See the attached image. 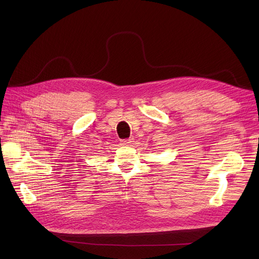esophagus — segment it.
<instances>
[{
  "instance_id": "esophagus-1",
  "label": "esophagus",
  "mask_w": 259,
  "mask_h": 259,
  "mask_svg": "<svg viewBox=\"0 0 259 259\" xmlns=\"http://www.w3.org/2000/svg\"><path fill=\"white\" fill-rule=\"evenodd\" d=\"M133 143H134V138H133V137L127 138V139H122V140H121V144L124 145V146H130V145H132Z\"/></svg>"
}]
</instances>
